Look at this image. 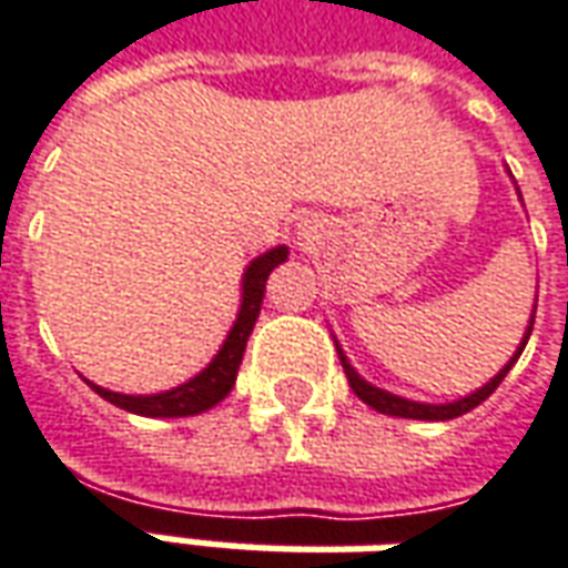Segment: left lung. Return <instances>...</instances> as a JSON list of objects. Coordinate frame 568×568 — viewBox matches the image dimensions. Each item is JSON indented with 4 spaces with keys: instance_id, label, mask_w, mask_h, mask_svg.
<instances>
[{
    "instance_id": "8db88e82",
    "label": "left lung",
    "mask_w": 568,
    "mask_h": 568,
    "mask_svg": "<svg viewBox=\"0 0 568 568\" xmlns=\"http://www.w3.org/2000/svg\"><path fill=\"white\" fill-rule=\"evenodd\" d=\"M531 323H535V314H531ZM528 336H531V326L525 329V339H521V345H518V352L509 358V364L499 371L497 377L490 383H484L480 389H475L471 396H462V399L456 402H443V405H430V402H412V399H402V396H393V393H386V389H381V386H374V383H367L348 364V358H345V352L339 348V343H336V352H339V362H343V371L345 377H348V386L355 389V396L362 402H367L374 412H381V415H393V418H415V420H449V418H459V415H465V412H471V408H478L480 402L487 399L494 389H497L499 383H503V377L509 374V367L518 362V355H521V348H525V343H528Z\"/></svg>"
}]
</instances>
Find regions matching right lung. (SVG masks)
<instances>
[{
  "label": "right lung",
  "mask_w": 568,
  "mask_h": 568,
  "mask_svg": "<svg viewBox=\"0 0 568 568\" xmlns=\"http://www.w3.org/2000/svg\"><path fill=\"white\" fill-rule=\"evenodd\" d=\"M285 257H288V247L280 245L270 247L266 254L254 257L247 264L245 280H242L239 317L232 323V329L225 336L223 348L216 352V358L206 364L197 377H191L187 383L175 386V389H166V393H153V396H125V393H112V389H103V386L88 381L93 386V393L112 402V405H119V408H125L131 415H144V418H187V415H201L206 408H213L216 402H223L232 393V386H235L247 336H251V329L257 323V314H261L266 276L283 264Z\"/></svg>",
  "instance_id": "add662e5"
}]
</instances>
